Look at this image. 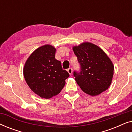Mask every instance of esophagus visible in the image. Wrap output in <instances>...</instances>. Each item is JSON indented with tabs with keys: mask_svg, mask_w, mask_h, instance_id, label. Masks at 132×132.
I'll use <instances>...</instances> for the list:
<instances>
[{
	"mask_svg": "<svg viewBox=\"0 0 132 132\" xmlns=\"http://www.w3.org/2000/svg\"><path fill=\"white\" fill-rule=\"evenodd\" d=\"M67 71H68V73H69L70 75H71L72 73H73V69H72L71 68H68V69L67 70Z\"/></svg>",
	"mask_w": 132,
	"mask_h": 132,
	"instance_id": "esophagus-1",
	"label": "esophagus"
}]
</instances>
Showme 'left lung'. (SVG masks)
Wrapping results in <instances>:
<instances>
[{
	"mask_svg": "<svg viewBox=\"0 0 132 132\" xmlns=\"http://www.w3.org/2000/svg\"><path fill=\"white\" fill-rule=\"evenodd\" d=\"M73 50L80 65V71L74 72L77 84L84 93L99 95L111 85L114 66L111 59L98 46L85 42Z\"/></svg>",
	"mask_w": 132,
	"mask_h": 132,
	"instance_id": "obj_1",
	"label": "left lung"
}]
</instances>
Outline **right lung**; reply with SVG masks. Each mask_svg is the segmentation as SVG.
<instances>
[{
    "mask_svg": "<svg viewBox=\"0 0 132 132\" xmlns=\"http://www.w3.org/2000/svg\"><path fill=\"white\" fill-rule=\"evenodd\" d=\"M56 48L46 44L37 48L24 64L23 75L29 87L41 98L56 95L70 75L63 70L61 61L55 59Z\"/></svg>",
    "mask_w": 132,
    "mask_h": 132,
    "instance_id": "1",
    "label": "right lung"
}]
</instances>
